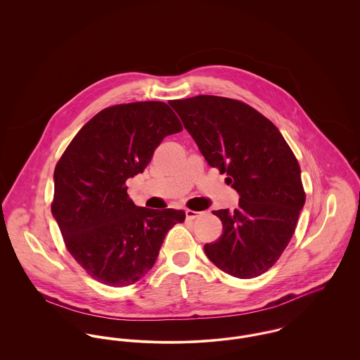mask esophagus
<instances>
[{
    "mask_svg": "<svg viewBox=\"0 0 360 360\" xmlns=\"http://www.w3.org/2000/svg\"><path fill=\"white\" fill-rule=\"evenodd\" d=\"M185 212H186V218L188 219H196L200 214H201L199 211H193V210H186Z\"/></svg>",
    "mask_w": 360,
    "mask_h": 360,
    "instance_id": "34e87169",
    "label": "esophagus"
}]
</instances>
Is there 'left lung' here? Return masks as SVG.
<instances>
[{
    "mask_svg": "<svg viewBox=\"0 0 360 360\" xmlns=\"http://www.w3.org/2000/svg\"><path fill=\"white\" fill-rule=\"evenodd\" d=\"M169 105L205 161L240 195L233 211H212L222 235L204 245L207 257L235 278L262 275L290 243L305 202L297 158L276 125L244 102L198 95Z\"/></svg>",
    "mask_w": 360,
    "mask_h": 360,
    "instance_id": "left-lung-1",
    "label": "left lung"
}]
</instances>
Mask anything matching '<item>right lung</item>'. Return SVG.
Listing matches in <instances>:
<instances>
[{"instance_id":"1","label":"right lung","mask_w":360,"mask_h":360,"mask_svg":"<svg viewBox=\"0 0 360 360\" xmlns=\"http://www.w3.org/2000/svg\"><path fill=\"white\" fill-rule=\"evenodd\" d=\"M181 131L164 102L115 105L88 121L56 162L51 211L68 251L92 279L134 284L153 268L167 232L185 221L179 210L135 205L125 185L167 135Z\"/></svg>"}]
</instances>
